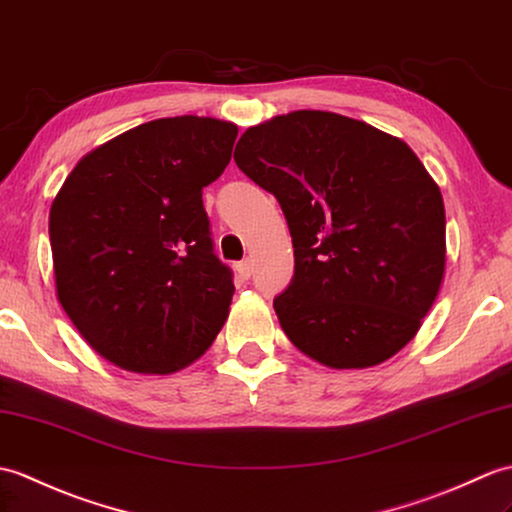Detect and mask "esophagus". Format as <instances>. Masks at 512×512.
I'll use <instances>...</instances> for the list:
<instances>
[{
	"label": "esophagus",
	"mask_w": 512,
	"mask_h": 512,
	"mask_svg": "<svg viewBox=\"0 0 512 512\" xmlns=\"http://www.w3.org/2000/svg\"><path fill=\"white\" fill-rule=\"evenodd\" d=\"M235 270H237V275H240V279H248L255 270L253 259H244V261H240V264H235Z\"/></svg>",
	"instance_id": "1"
}]
</instances>
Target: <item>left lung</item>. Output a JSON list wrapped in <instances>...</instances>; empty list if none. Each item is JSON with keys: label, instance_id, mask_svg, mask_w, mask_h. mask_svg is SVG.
<instances>
[{"label": "left lung", "instance_id": "8db88e82", "mask_svg": "<svg viewBox=\"0 0 512 512\" xmlns=\"http://www.w3.org/2000/svg\"><path fill=\"white\" fill-rule=\"evenodd\" d=\"M233 159L279 200L294 277L275 312L331 368L388 360L414 338L445 272L441 189L401 139L327 111L248 128Z\"/></svg>", "mask_w": 512, "mask_h": 512}]
</instances>
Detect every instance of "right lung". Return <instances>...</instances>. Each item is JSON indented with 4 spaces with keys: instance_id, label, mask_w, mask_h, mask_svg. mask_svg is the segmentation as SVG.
I'll return each instance as SVG.
<instances>
[{
    "instance_id": "right-lung-1",
    "label": "right lung",
    "mask_w": 512,
    "mask_h": 512,
    "mask_svg": "<svg viewBox=\"0 0 512 512\" xmlns=\"http://www.w3.org/2000/svg\"><path fill=\"white\" fill-rule=\"evenodd\" d=\"M237 126L163 117L89 152L52 202L56 292L102 358L172 373L229 316L233 272L213 253L202 187L231 161Z\"/></svg>"
}]
</instances>
